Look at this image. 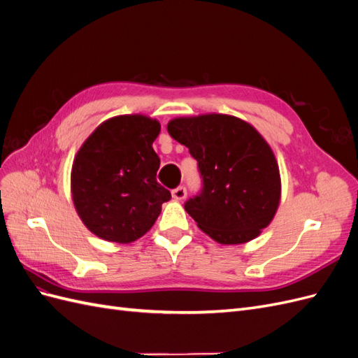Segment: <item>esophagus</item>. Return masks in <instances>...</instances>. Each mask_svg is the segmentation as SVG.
Instances as JSON below:
<instances>
[{"instance_id": "obj_1", "label": "esophagus", "mask_w": 358, "mask_h": 358, "mask_svg": "<svg viewBox=\"0 0 358 358\" xmlns=\"http://www.w3.org/2000/svg\"><path fill=\"white\" fill-rule=\"evenodd\" d=\"M171 196H173V199H175V200L182 201L183 199L187 197V188H185V187H178V188H175V189L171 191Z\"/></svg>"}]
</instances>
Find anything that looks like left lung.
<instances>
[{"label":"left lung","instance_id":"8db88e82","mask_svg":"<svg viewBox=\"0 0 358 358\" xmlns=\"http://www.w3.org/2000/svg\"><path fill=\"white\" fill-rule=\"evenodd\" d=\"M167 131L197 159L203 187L185 210L199 229L222 245L255 239L280 200L278 162L262 134L218 113L171 119Z\"/></svg>","mask_w":358,"mask_h":358}]
</instances>
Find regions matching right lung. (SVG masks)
I'll list each match as a JSON object with an SVG mask.
<instances>
[{
  "mask_svg": "<svg viewBox=\"0 0 358 358\" xmlns=\"http://www.w3.org/2000/svg\"><path fill=\"white\" fill-rule=\"evenodd\" d=\"M161 125L143 115L107 119L85 140L71 169L80 220L104 241L129 243L150 230L171 194L157 180L152 148Z\"/></svg>",
  "mask_w": 358,
  "mask_h": 358,
  "instance_id": "obj_1",
  "label": "right lung"
}]
</instances>
